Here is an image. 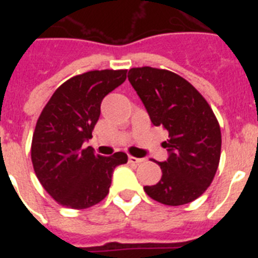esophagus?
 I'll use <instances>...</instances> for the list:
<instances>
[{"label": "esophagus", "mask_w": 258, "mask_h": 258, "mask_svg": "<svg viewBox=\"0 0 258 258\" xmlns=\"http://www.w3.org/2000/svg\"><path fill=\"white\" fill-rule=\"evenodd\" d=\"M142 161H145V159H140V157H134V156H129V163L131 164H136V165H138V164H141Z\"/></svg>", "instance_id": "esophagus-1"}]
</instances>
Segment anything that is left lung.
<instances>
[{"mask_svg": "<svg viewBox=\"0 0 258 258\" xmlns=\"http://www.w3.org/2000/svg\"><path fill=\"white\" fill-rule=\"evenodd\" d=\"M127 79L155 126L169 133L166 161L157 163L161 179L145 186L151 199L165 206L194 202L208 188L221 156V129L211 106L187 80L152 67L129 70Z\"/></svg>", "mask_w": 258, "mask_h": 258, "instance_id": "8db88e82", "label": "left lung"}]
</instances>
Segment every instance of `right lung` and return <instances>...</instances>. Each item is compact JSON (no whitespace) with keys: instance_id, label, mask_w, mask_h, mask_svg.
I'll return each mask as SVG.
<instances>
[{"instance_id":"1","label":"right lung","mask_w":258,"mask_h":258,"mask_svg":"<svg viewBox=\"0 0 258 258\" xmlns=\"http://www.w3.org/2000/svg\"><path fill=\"white\" fill-rule=\"evenodd\" d=\"M127 70L89 71L61 84L44 107L32 138L33 169L42 187L58 204L85 209L107 197L116 166L125 152L101 156L83 143L101 115V103L121 85Z\"/></svg>"}]
</instances>
